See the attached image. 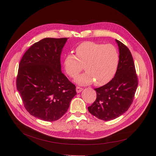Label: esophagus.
I'll list each match as a JSON object with an SVG mask.
<instances>
[{
  "mask_svg": "<svg viewBox=\"0 0 156 156\" xmlns=\"http://www.w3.org/2000/svg\"><path fill=\"white\" fill-rule=\"evenodd\" d=\"M76 92H77V93H80V92H81V91L83 90V88L80 87H76Z\"/></svg>",
  "mask_w": 156,
  "mask_h": 156,
  "instance_id": "34e87169",
  "label": "esophagus"
}]
</instances>
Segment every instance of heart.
Masks as SVG:
<instances>
[{"instance_id": "1", "label": "heart", "mask_w": 156, "mask_h": 156, "mask_svg": "<svg viewBox=\"0 0 156 156\" xmlns=\"http://www.w3.org/2000/svg\"><path fill=\"white\" fill-rule=\"evenodd\" d=\"M75 54L66 55L63 64L71 78L76 77L84 66L86 71L75 79L77 83L88 85L95 82L96 86H101L109 82L115 75L119 56L113 45L87 41L76 47Z\"/></svg>"}]
</instances>
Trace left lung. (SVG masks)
<instances>
[{
	"instance_id": "8db88e82",
	"label": "left lung",
	"mask_w": 156,
	"mask_h": 156,
	"mask_svg": "<svg viewBox=\"0 0 156 156\" xmlns=\"http://www.w3.org/2000/svg\"><path fill=\"white\" fill-rule=\"evenodd\" d=\"M116 41L119 47V61L115 76L107 84L94 88L96 100L88 107L93 116L105 121L116 119L128 111L138 83L131 52L125 44Z\"/></svg>"
}]
</instances>
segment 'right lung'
<instances>
[{
    "label": "right lung",
    "instance_id": "1",
    "mask_svg": "<svg viewBox=\"0 0 156 156\" xmlns=\"http://www.w3.org/2000/svg\"><path fill=\"white\" fill-rule=\"evenodd\" d=\"M67 38H45L33 44L19 64L16 87L27 111L40 119L61 118L76 94L61 72V54Z\"/></svg>",
    "mask_w": 156,
    "mask_h": 156
}]
</instances>
